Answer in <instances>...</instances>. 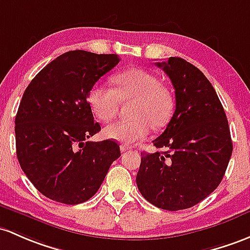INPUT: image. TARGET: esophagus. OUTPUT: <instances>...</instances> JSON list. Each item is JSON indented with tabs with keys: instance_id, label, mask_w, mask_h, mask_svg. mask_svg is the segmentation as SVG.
Wrapping results in <instances>:
<instances>
[{
	"instance_id": "1",
	"label": "esophagus",
	"mask_w": 250,
	"mask_h": 250,
	"mask_svg": "<svg viewBox=\"0 0 250 250\" xmlns=\"http://www.w3.org/2000/svg\"><path fill=\"white\" fill-rule=\"evenodd\" d=\"M131 149V146H128V144H122V146H120V151L122 152H125L126 150H130Z\"/></svg>"
}]
</instances>
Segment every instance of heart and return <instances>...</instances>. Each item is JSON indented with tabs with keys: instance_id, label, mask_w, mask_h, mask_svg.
Listing matches in <instances>:
<instances>
[{
	"instance_id": "obj_1",
	"label": "heart",
	"mask_w": 250,
	"mask_h": 250,
	"mask_svg": "<svg viewBox=\"0 0 250 250\" xmlns=\"http://www.w3.org/2000/svg\"><path fill=\"white\" fill-rule=\"evenodd\" d=\"M113 88L94 84L88 92L87 100L93 114L103 122H108L117 114L120 101L133 100L130 104L132 118L118 120L104 126L107 139L135 143L150 132V126L162 127L173 113V96L151 72L130 68L112 77Z\"/></svg>"
}]
</instances>
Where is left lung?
<instances>
[{
	"label": "left lung",
	"mask_w": 250,
	"mask_h": 250,
	"mask_svg": "<svg viewBox=\"0 0 250 250\" xmlns=\"http://www.w3.org/2000/svg\"><path fill=\"white\" fill-rule=\"evenodd\" d=\"M175 89V112L167 128L143 152L136 182L157 208H192L221 184L232 154L227 115L216 90L197 66L180 57L155 63Z\"/></svg>",
	"instance_id": "left-lung-1"
}]
</instances>
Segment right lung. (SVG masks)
<instances>
[{
  "mask_svg": "<svg viewBox=\"0 0 250 250\" xmlns=\"http://www.w3.org/2000/svg\"><path fill=\"white\" fill-rule=\"evenodd\" d=\"M119 61L117 55L69 51L26 88L15 117L17 156L49 199L68 205L90 199L119 158L120 147L111 139L85 141L101 128L94 123L88 92Z\"/></svg>",
  "mask_w": 250,
  "mask_h": 250,
  "instance_id": "right-lung-1",
  "label": "right lung"
}]
</instances>
